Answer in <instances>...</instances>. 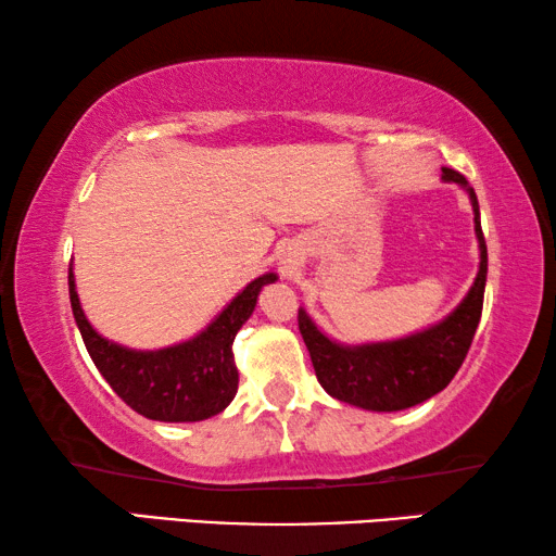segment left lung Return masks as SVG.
<instances>
[{"mask_svg": "<svg viewBox=\"0 0 556 556\" xmlns=\"http://www.w3.org/2000/svg\"><path fill=\"white\" fill-rule=\"evenodd\" d=\"M441 178L458 184L473 205V225L481 262L473 287L464 301L439 324L397 341L343 345L318 328L306 308H299V331L312 355L316 378L331 397L370 412H400L427 402L454 380L473 341L483 312L488 250L481 230L476 191L454 168H441Z\"/></svg>", "mask_w": 556, "mask_h": 556, "instance_id": "obj_1", "label": "left lung"}]
</instances>
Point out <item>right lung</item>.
I'll use <instances>...</instances> for the list:
<instances>
[{
    "label": "right lung",
    "mask_w": 556,
    "mask_h": 556,
    "mask_svg": "<svg viewBox=\"0 0 556 556\" xmlns=\"http://www.w3.org/2000/svg\"><path fill=\"white\" fill-rule=\"evenodd\" d=\"M271 281H277L275 271L250 281L188 341L159 351H135L102 338L90 326L75 291L73 267L68 269L73 316L92 363L131 409L156 421H203L228 407L238 392L232 341L255 312L262 287Z\"/></svg>",
    "instance_id": "add662e5"
}]
</instances>
